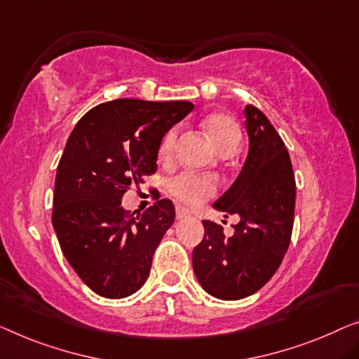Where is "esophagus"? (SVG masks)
I'll use <instances>...</instances> for the list:
<instances>
[{
  "label": "esophagus",
  "mask_w": 359,
  "mask_h": 359,
  "mask_svg": "<svg viewBox=\"0 0 359 359\" xmlns=\"http://www.w3.org/2000/svg\"><path fill=\"white\" fill-rule=\"evenodd\" d=\"M190 216V211L187 210L184 206H177L175 208V217L177 219H184V217H189Z\"/></svg>",
  "instance_id": "34e87169"
}]
</instances>
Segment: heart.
Returning a JSON list of instances; mask_svg holds the SVG:
<instances>
[{
    "label": "heart",
    "instance_id": "obj_1",
    "mask_svg": "<svg viewBox=\"0 0 359 359\" xmlns=\"http://www.w3.org/2000/svg\"><path fill=\"white\" fill-rule=\"evenodd\" d=\"M208 135H210L212 145L216 147L219 153L226 151V149L235 148L237 149L240 140H242V132L233 117L224 112H214L205 117L203 121ZM179 130L177 127L169 128L164 133V137L159 142L158 156L161 159H169L172 156L175 143H177ZM168 191L172 195L175 200H179L185 205H200V203L210 200L211 196L216 195L219 189L217 180L210 175H201L195 172H180L168 180Z\"/></svg>",
    "mask_w": 359,
    "mask_h": 359
}]
</instances>
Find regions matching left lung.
<instances>
[{
	"instance_id": "left-lung-1",
	"label": "left lung",
	"mask_w": 359,
	"mask_h": 359,
	"mask_svg": "<svg viewBox=\"0 0 359 359\" xmlns=\"http://www.w3.org/2000/svg\"><path fill=\"white\" fill-rule=\"evenodd\" d=\"M250 151L233 185L214 203L238 214L232 237L203 221L205 237L194 250V271L201 287L219 299L253 295L276 274L290 245L295 216V175L285 143L253 104L245 108Z\"/></svg>"
}]
</instances>
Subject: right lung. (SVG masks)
Returning <instances> with one entry per match:
<instances>
[{
    "instance_id": "obj_1",
    "label": "right lung",
    "mask_w": 359,
    "mask_h": 359,
    "mask_svg": "<svg viewBox=\"0 0 359 359\" xmlns=\"http://www.w3.org/2000/svg\"><path fill=\"white\" fill-rule=\"evenodd\" d=\"M191 109L190 101H108L90 109L67 138L53 227L69 264L100 297L126 298L148 279L154 250L175 219L174 205L158 198L135 216L121 200L156 172L159 142Z\"/></svg>"
}]
</instances>
